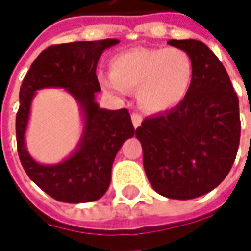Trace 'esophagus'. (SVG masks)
Returning <instances> with one entry per match:
<instances>
[{
	"label": "esophagus",
	"instance_id": "34e87169",
	"mask_svg": "<svg viewBox=\"0 0 251 251\" xmlns=\"http://www.w3.org/2000/svg\"><path fill=\"white\" fill-rule=\"evenodd\" d=\"M131 120H132V126H134V128H138L141 126V123H142V116L138 114V113H134L132 116H131Z\"/></svg>",
	"mask_w": 251,
	"mask_h": 251
}]
</instances>
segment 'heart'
<instances>
[{"instance_id": "1", "label": "heart", "mask_w": 251, "mask_h": 251, "mask_svg": "<svg viewBox=\"0 0 251 251\" xmlns=\"http://www.w3.org/2000/svg\"><path fill=\"white\" fill-rule=\"evenodd\" d=\"M111 74L99 81L113 93L137 89L138 104L150 113H163L178 106L193 82L191 57L177 47H135L113 55Z\"/></svg>"}]
</instances>
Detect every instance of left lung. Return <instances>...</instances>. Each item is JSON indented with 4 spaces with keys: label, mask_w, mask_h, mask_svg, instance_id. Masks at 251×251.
Wrapping results in <instances>:
<instances>
[{
    "label": "left lung",
    "mask_w": 251,
    "mask_h": 251,
    "mask_svg": "<svg viewBox=\"0 0 251 251\" xmlns=\"http://www.w3.org/2000/svg\"><path fill=\"white\" fill-rule=\"evenodd\" d=\"M191 57L194 75L178 106L147 117L135 130L144 169L163 197L191 200L226 177L240 141L239 99L225 67L200 40H169Z\"/></svg>",
    "instance_id": "1"
}]
</instances>
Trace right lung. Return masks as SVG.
I'll return each instance as SVG.
<instances>
[{"instance_id": "add662e5", "label": "right lung", "mask_w": 251, "mask_h": 251, "mask_svg": "<svg viewBox=\"0 0 251 251\" xmlns=\"http://www.w3.org/2000/svg\"><path fill=\"white\" fill-rule=\"evenodd\" d=\"M117 43V39H106L50 46L34 60L24 78L16 114L19 159L27 176L57 201L79 204L99 200L110 186L117 152L124 141L134 135L127 109L107 110L96 103V92H100L96 65L101 53ZM46 87L65 89L78 101L84 117L78 147L55 165L34 161L24 144L34 95Z\"/></svg>"}]
</instances>
